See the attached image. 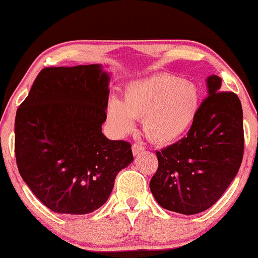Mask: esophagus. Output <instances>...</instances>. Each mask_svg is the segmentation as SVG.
Instances as JSON below:
<instances>
[{"mask_svg": "<svg viewBox=\"0 0 258 258\" xmlns=\"http://www.w3.org/2000/svg\"><path fill=\"white\" fill-rule=\"evenodd\" d=\"M144 152V147H142L141 144H137V143H135L132 146V153H133V155H139V154L141 153H143Z\"/></svg>", "mask_w": 258, "mask_h": 258, "instance_id": "obj_1", "label": "esophagus"}]
</instances>
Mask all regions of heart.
<instances>
[{
  "label": "heart",
  "instance_id": "heart-1",
  "mask_svg": "<svg viewBox=\"0 0 258 258\" xmlns=\"http://www.w3.org/2000/svg\"><path fill=\"white\" fill-rule=\"evenodd\" d=\"M200 91L190 81L173 75H155L127 85L122 102L111 98L108 120L115 133L132 131L143 119V131L154 143L166 144L185 135L197 120Z\"/></svg>",
  "mask_w": 258,
  "mask_h": 258
}]
</instances>
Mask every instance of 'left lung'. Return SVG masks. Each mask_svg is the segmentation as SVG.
I'll list each match as a JSON object with an SVG mask.
<instances>
[{
  "label": "left lung",
  "instance_id": "left-lung-1",
  "mask_svg": "<svg viewBox=\"0 0 258 258\" xmlns=\"http://www.w3.org/2000/svg\"><path fill=\"white\" fill-rule=\"evenodd\" d=\"M220 76L207 78L209 96L186 136L156 152L159 166L150 190L168 211L195 215L222 197L240 168L244 126L240 99L221 91Z\"/></svg>",
  "mask_w": 258,
  "mask_h": 258
}]
</instances>
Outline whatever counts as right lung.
<instances>
[{
  "label": "right lung",
  "instance_id": "add662e5",
  "mask_svg": "<svg viewBox=\"0 0 258 258\" xmlns=\"http://www.w3.org/2000/svg\"><path fill=\"white\" fill-rule=\"evenodd\" d=\"M109 75L98 64L44 68L19 105L14 152L20 176L53 212L86 215L133 161L131 143L102 133Z\"/></svg>",
  "mask_w": 258,
  "mask_h": 258
}]
</instances>
